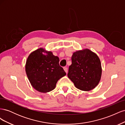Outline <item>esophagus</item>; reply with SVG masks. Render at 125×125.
<instances>
[{
    "label": "esophagus",
    "instance_id": "esophagus-1",
    "mask_svg": "<svg viewBox=\"0 0 125 125\" xmlns=\"http://www.w3.org/2000/svg\"><path fill=\"white\" fill-rule=\"evenodd\" d=\"M63 69H64V70H65V71L66 72V73H67V72H68V68L67 67H63Z\"/></svg>",
    "mask_w": 125,
    "mask_h": 125
}]
</instances>
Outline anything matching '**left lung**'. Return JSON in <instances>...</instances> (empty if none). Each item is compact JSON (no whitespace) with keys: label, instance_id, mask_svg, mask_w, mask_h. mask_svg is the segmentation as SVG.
Here are the masks:
<instances>
[{"label":"left lung","instance_id":"obj_1","mask_svg":"<svg viewBox=\"0 0 125 125\" xmlns=\"http://www.w3.org/2000/svg\"><path fill=\"white\" fill-rule=\"evenodd\" d=\"M68 77L76 88L85 91L91 90L99 83L102 74L98 56L88 49L74 52Z\"/></svg>","mask_w":125,"mask_h":125}]
</instances>
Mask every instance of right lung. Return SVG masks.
<instances>
[{
	"label": "right lung",
	"mask_w": 125,
	"mask_h": 125,
	"mask_svg": "<svg viewBox=\"0 0 125 125\" xmlns=\"http://www.w3.org/2000/svg\"><path fill=\"white\" fill-rule=\"evenodd\" d=\"M43 52L47 53L44 55ZM59 59L51 52L39 48L32 52L26 60L25 71L32 86L40 92L54 90L59 79L66 74L59 66Z\"/></svg>",
	"instance_id": "1"
}]
</instances>
